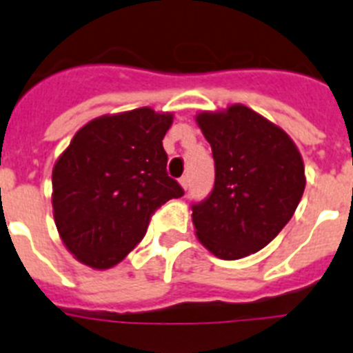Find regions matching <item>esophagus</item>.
Wrapping results in <instances>:
<instances>
[{"label": "esophagus", "instance_id": "34e87169", "mask_svg": "<svg viewBox=\"0 0 353 353\" xmlns=\"http://www.w3.org/2000/svg\"><path fill=\"white\" fill-rule=\"evenodd\" d=\"M189 183H191V179H189V174H183L182 179H180V185H182L183 189H189Z\"/></svg>", "mask_w": 353, "mask_h": 353}]
</instances>
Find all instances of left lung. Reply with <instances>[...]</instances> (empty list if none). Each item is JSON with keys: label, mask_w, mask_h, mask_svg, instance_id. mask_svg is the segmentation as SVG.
<instances>
[{"label": "left lung", "mask_w": 353, "mask_h": 353, "mask_svg": "<svg viewBox=\"0 0 353 353\" xmlns=\"http://www.w3.org/2000/svg\"><path fill=\"white\" fill-rule=\"evenodd\" d=\"M212 146V191L194 201L199 242L221 260L260 251L292 219L305 187L304 164L288 134L245 105L196 117Z\"/></svg>", "instance_id": "obj_1"}]
</instances>
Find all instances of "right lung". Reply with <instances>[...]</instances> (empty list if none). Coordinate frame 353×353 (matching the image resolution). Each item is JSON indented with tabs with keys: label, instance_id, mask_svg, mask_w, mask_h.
Masks as SVG:
<instances>
[{
	"label": "right lung",
	"instance_id": "add662e5",
	"mask_svg": "<svg viewBox=\"0 0 353 353\" xmlns=\"http://www.w3.org/2000/svg\"><path fill=\"white\" fill-rule=\"evenodd\" d=\"M173 114L139 108L92 120L52 170L54 223L84 265L109 269L141 242L152 215L183 196L162 139Z\"/></svg>",
	"mask_w": 353,
	"mask_h": 353
}]
</instances>
